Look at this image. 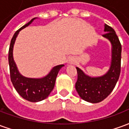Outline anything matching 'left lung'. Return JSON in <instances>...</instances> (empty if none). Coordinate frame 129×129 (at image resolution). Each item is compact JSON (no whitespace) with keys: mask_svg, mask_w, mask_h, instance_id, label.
<instances>
[{"mask_svg":"<svg viewBox=\"0 0 129 129\" xmlns=\"http://www.w3.org/2000/svg\"><path fill=\"white\" fill-rule=\"evenodd\" d=\"M103 37L112 43V61L110 70L105 75L92 78L86 75L81 70L76 67L77 80L75 88L81 99L90 103H98L111 94L118 81L121 71L122 45L116 33L111 27L105 24Z\"/></svg>","mask_w":129,"mask_h":129,"instance_id":"8db88e82","label":"left lung"}]
</instances>
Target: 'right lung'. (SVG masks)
<instances>
[{
    "instance_id": "right-lung-1",
    "label": "right lung",
    "mask_w": 129,
    "mask_h": 129,
    "mask_svg": "<svg viewBox=\"0 0 129 129\" xmlns=\"http://www.w3.org/2000/svg\"><path fill=\"white\" fill-rule=\"evenodd\" d=\"M34 19V18H33L29 23L21 27L14 34L9 48L8 60L10 66V78L16 90L25 100L32 102H37L43 100L50 95L54 87L57 74L59 70L64 66V65H59L54 67L50 73L42 79L26 78L21 75L18 73L15 62L13 59L14 44L19 31L28 26Z\"/></svg>"
}]
</instances>
